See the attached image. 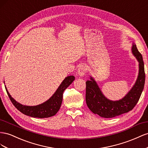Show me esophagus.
Listing matches in <instances>:
<instances>
[{"instance_id":"esophagus-1","label":"esophagus","mask_w":148,"mask_h":148,"mask_svg":"<svg viewBox=\"0 0 148 148\" xmlns=\"http://www.w3.org/2000/svg\"><path fill=\"white\" fill-rule=\"evenodd\" d=\"M86 67L84 66H81L79 68H78V71L77 73L78 74L80 75V76H83V75H85V74L86 73Z\"/></svg>"}]
</instances>
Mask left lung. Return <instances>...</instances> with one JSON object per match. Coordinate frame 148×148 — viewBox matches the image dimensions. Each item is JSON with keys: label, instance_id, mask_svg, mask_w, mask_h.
<instances>
[{"label": "left lung", "instance_id": "1", "mask_svg": "<svg viewBox=\"0 0 148 148\" xmlns=\"http://www.w3.org/2000/svg\"><path fill=\"white\" fill-rule=\"evenodd\" d=\"M132 50L139 62V74L134 85L123 99L110 100L103 95L94 78L90 76V81H86V103L94 113L106 119L115 117L132 110L138 103L145 86V66L141 54L134 43Z\"/></svg>", "mask_w": 148, "mask_h": 148}]
</instances>
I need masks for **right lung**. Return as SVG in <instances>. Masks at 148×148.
I'll list each match as a JSON object with an SVG mask.
<instances>
[{
	"mask_svg": "<svg viewBox=\"0 0 148 148\" xmlns=\"http://www.w3.org/2000/svg\"><path fill=\"white\" fill-rule=\"evenodd\" d=\"M74 79L75 77L73 75L66 77L51 97L46 101L45 102L38 105H36V106H26V105H23L17 102L12 97L7 91L6 87H5L8 96L9 97L12 103L20 112L29 116L44 119V118L53 116L57 113L62 103L63 92L66 88L71 85V84L74 81Z\"/></svg>",
	"mask_w": 148,
	"mask_h": 148,
	"instance_id": "obj_1",
	"label": "right lung"
}]
</instances>
